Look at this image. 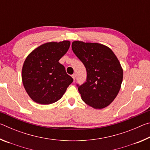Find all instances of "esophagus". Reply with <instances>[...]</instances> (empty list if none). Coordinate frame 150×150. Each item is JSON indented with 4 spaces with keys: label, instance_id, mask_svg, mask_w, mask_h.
<instances>
[{
    "label": "esophagus",
    "instance_id": "1",
    "mask_svg": "<svg viewBox=\"0 0 150 150\" xmlns=\"http://www.w3.org/2000/svg\"><path fill=\"white\" fill-rule=\"evenodd\" d=\"M72 77H73V80L75 81V77H76V75H75V74H73V75H72Z\"/></svg>",
    "mask_w": 150,
    "mask_h": 150
}]
</instances>
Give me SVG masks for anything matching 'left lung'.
<instances>
[{
	"mask_svg": "<svg viewBox=\"0 0 150 150\" xmlns=\"http://www.w3.org/2000/svg\"><path fill=\"white\" fill-rule=\"evenodd\" d=\"M74 54L84 64L87 81L77 86L82 100L94 108H104L115 100L123 79V70L110 48L98 43H72Z\"/></svg>",
	"mask_w": 150,
	"mask_h": 150,
	"instance_id": "1",
	"label": "left lung"
}]
</instances>
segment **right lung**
Masks as SVG:
<instances>
[{
    "label": "right lung",
    "mask_w": 150,
    "mask_h": 150,
    "mask_svg": "<svg viewBox=\"0 0 150 150\" xmlns=\"http://www.w3.org/2000/svg\"><path fill=\"white\" fill-rule=\"evenodd\" d=\"M70 42H48L33 50L24 61L22 79L25 90L34 102L50 105L59 100L71 83L59 60L69 50Z\"/></svg>",
    "instance_id": "right-lung-1"
}]
</instances>
